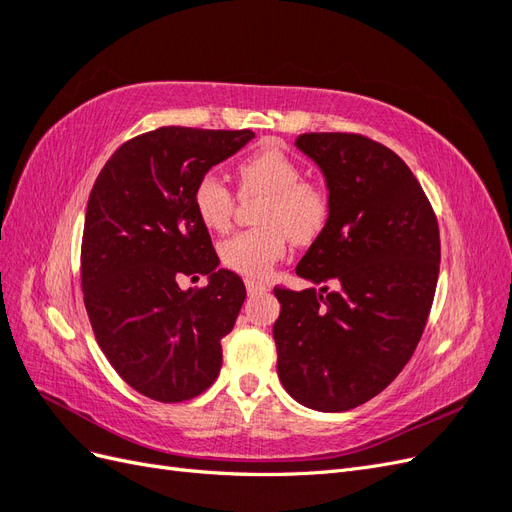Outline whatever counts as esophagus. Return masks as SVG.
I'll list each match as a JSON object with an SVG mask.
<instances>
[{
  "instance_id": "1",
  "label": "esophagus",
  "mask_w": 512,
  "mask_h": 512,
  "mask_svg": "<svg viewBox=\"0 0 512 512\" xmlns=\"http://www.w3.org/2000/svg\"><path fill=\"white\" fill-rule=\"evenodd\" d=\"M245 288H247V292H250V294H260V292H267V290H269L267 284L256 282V280H247V282H245Z\"/></svg>"
}]
</instances>
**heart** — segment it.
Segmentation results:
<instances>
[{"instance_id":"obj_1","label":"heart","mask_w":512,"mask_h":512,"mask_svg":"<svg viewBox=\"0 0 512 512\" xmlns=\"http://www.w3.org/2000/svg\"><path fill=\"white\" fill-rule=\"evenodd\" d=\"M239 192L265 194L258 207L262 226L247 228L220 243V260L245 277H265L286 256L288 241L312 243L331 218V192L324 183L303 177V166L288 151L265 145L237 164ZM196 218L213 232L232 224L237 194L213 173L200 177L192 190Z\"/></svg>"}]
</instances>
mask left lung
<instances>
[{"mask_svg":"<svg viewBox=\"0 0 512 512\" xmlns=\"http://www.w3.org/2000/svg\"><path fill=\"white\" fill-rule=\"evenodd\" d=\"M294 145L327 177L331 218L297 267L322 288H273L282 303L273 324L277 376L299 404L344 412L384 391L421 342L440 228L421 183L382 143L309 132Z\"/></svg>","mask_w":512,"mask_h":512,"instance_id":"left-lung-1","label":"left lung"}]
</instances>
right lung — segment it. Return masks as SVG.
Masks as SVG:
<instances>
[{
	"label": "right lung",
	"instance_id": "1",
	"mask_svg": "<svg viewBox=\"0 0 512 512\" xmlns=\"http://www.w3.org/2000/svg\"><path fill=\"white\" fill-rule=\"evenodd\" d=\"M252 138L181 126L138 134L91 188L81 243L91 329L121 380L162 404L198 397L218 378L222 339L245 301L241 277L218 269L192 190ZM183 274H209L210 284L181 291Z\"/></svg>",
	"mask_w": 512,
	"mask_h": 512
}]
</instances>
